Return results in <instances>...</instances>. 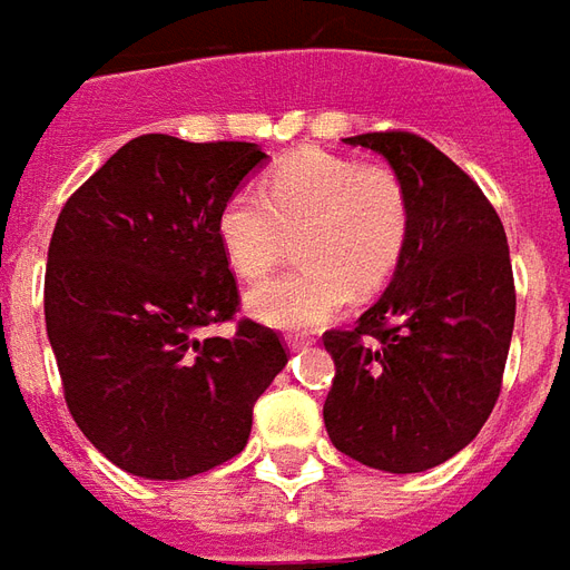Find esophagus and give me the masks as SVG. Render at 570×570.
Returning <instances> with one entry per match:
<instances>
[{
    "instance_id": "34e87169",
    "label": "esophagus",
    "mask_w": 570,
    "mask_h": 570,
    "mask_svg": "<svg viewBox=\"0 0 570 570\" xmlns=\"http://www.w3.org/2000/svg\"><path fill=\"white\" fill-rule=\"evenodd\" d=\"M285 343H288L291 352H301V348L309 346V340H303V336H297V334H288V336H285Z\"/></svg>"
}]
</instances>
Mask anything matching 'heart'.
<instances>
[{
    "instance_id": "heart-1",
    "label": "heart",
    "mask_w": 570,
    "mask_h": 570,
    "mask_svg": "<svg viewBox=\"0 0 570 570\" xmlns=\"http://www.w3.org/2000/svg\"><path fill=\"white\" fill-rule=\"evenodd\" d=\"M413 209L385 164L327 151L285 157L257 190H234L218 209V243L243 279H261L297 239L301 267L248 291V313L285 331H313L343 313L355 288L380 291L404 261Z\"/></svg>"
}]
</instances>
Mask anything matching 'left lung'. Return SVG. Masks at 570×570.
I'll return each instance as SVG.
<instances>
[{"instance_id":"obj_1","label":"left lung","mask_w":570,"mask_h":570,"mask_svg":"<svg viewBox=\"0 0 570 570\" xmlns=\"http://www.w3.org/2000/svg\"><path fill=\"white\" fill-rule=\"evenodd\" d=\"M404 181L413 227L392 285L327 331L336 373L325 428L348 459L389 473L438 468L495 410L517 318L504 224L480 185L406 130L348 136Z\"/></svg>"}]
</instances>
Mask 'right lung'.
<instances>
[{"label":"right lung","mask_w":570,"mask_h":570,"mask_svg":"<svg viewBox=\"0 0 570 570\" xmlns=\"http://www.w3.org/2000/svg\"><path fill=\"white\" fill-rule=\"evenodd\" d=\"M267 154L148 132L87 178L53 227L45 325L75 425L111 464L185 480L239 455L288 346L239 318L218 209Z\"/></svg>","instance_id":"right-lung-1"}]
</instances>
